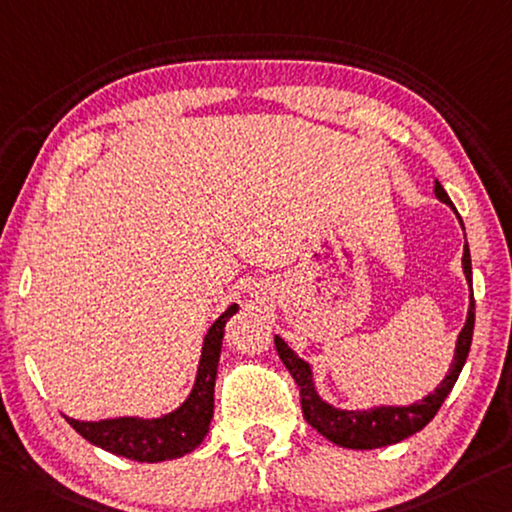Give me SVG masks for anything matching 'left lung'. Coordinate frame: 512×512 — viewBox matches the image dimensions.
Instances as JSON below:
<instances>
[{
	"label": "left lung",
	"instance_id": "8db88e82",
	"mask_svg": "<svg viewBox=\"0 0 512 512\" xmlns=\"http://www.w3.org/2000/svg\"><path fill=\"white\" fill-rule=\"evenodd\" d=\"M435 196L440 198L444 205H449L453 212L451 198L446 196L442 184L435 180ZM458 216V212H456ZM462 225V218L458 216ZM465 230V225H462ZM462 271H465L467 285H469V310H467V321L462 326L458 342H456V353H453L451 369L446 373L444 380L437 385L431 394L424 396V399L410 405H378V408L369 410H342L323 401L319 392L314 387V373L310 362L291 351L287 342L282 337L275 335V348H278L280 360L285 362L291 376L300 387V405H303V417L307 424L316 428V433L328 437L332 444L344 446V449H380V446H389L405 440V437L419 433L428 421H431L440 405L444 403L446 396L456 385L462 367H465V360L469 355V346H472V335H474V289H472V255H469V246L465 243V250H462Z\"/></svg>",
	"mask_w": 512,
	"mask_h": 512
}]
</instances>
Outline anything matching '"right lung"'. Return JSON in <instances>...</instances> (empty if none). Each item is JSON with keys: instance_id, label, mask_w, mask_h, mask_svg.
<instances>
[{"instance_id": "right-lung-1", "label": "right lung", "mask_w": 512, "mask_h": 512, "mask_svg": "<svg viewBox=\"0 0 512 512\" xmlns=\"http://www.w3.org/2000/svg\"><path fill=\"white\" fill-rule=\"evenodd\" d=\"M237 310L239 305L232 303L212 323V328L207 330L205 342H202L196 383H193L191 394L186 396V401L177 410L154 419L116 417L100 421H79L66 417V421L84 440L100 446L104 451L136 462H161L191 453L205 440L209 424H212L214 385L225 323L232 314H237Z\"/></svg>"}]
</instances>
